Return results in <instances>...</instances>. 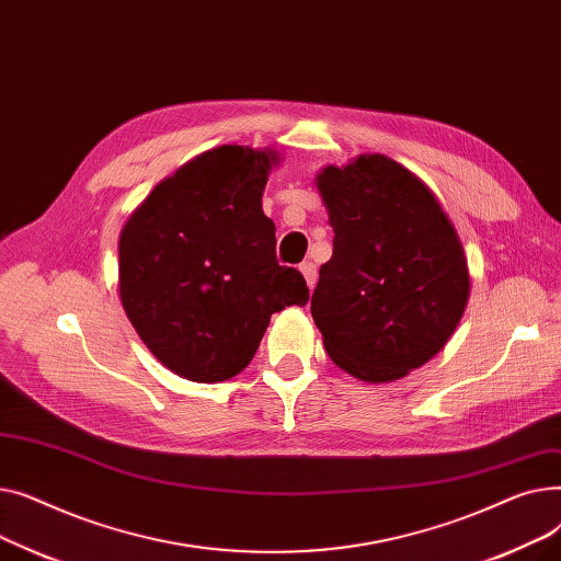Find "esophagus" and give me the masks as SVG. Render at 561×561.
I'll return each instance as SVG.
<instances>
[{
	"mask_svg": "<svg viewBox=\"0 0 561 561\" xmlns=\"http://www.w3.org/2000/svg\"><path fill=\"white\" fill-rule=\"evenodd\" d=\"M300 273L305 275V279H307V286L313 290V286H316V282H318L316 263H311V261H305V263H300Z\"/></svg>",
	"mask_w": 561,
	"mask_h": 561,
	"instance_id": "obj_1",
	"label": "esophagus"
}]
</instances>
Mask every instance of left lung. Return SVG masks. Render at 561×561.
Segmentation results:
<instances>
[{"label": "left lung", "mask_w": 561, "mask_h": 561, "mask_svg": "<svg viewBox=\"0 0 561 561\" xmlns=\"http://www.w3.org/2000/svg\"><path fill=\"white\" fill-rule=\"evenodd\" d=\"M334 229L311 316L328 355L370 385L427 364L463 316L470 277L434 193L398 161L362 154L316 176Z\"/></svg>", "instance_id": "1"}]
</instances>
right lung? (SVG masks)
Instances as JSON below:
<instances>
[{
  "mask_svg": "<svg viewBox=\"0 0 561 561\" xmlns=\"http://www.w3.org/2000/svg\"><path fill=\"white\" fill-rule=\"evenodd\" d=\"M273 150L222 145L163 180L121 233V300L152 355L191 381L239 375L271 316L307 305L300 271L279 265L261 195Z\"/></svg>",
  "mask_w": 561,
  "mask_h": 561,
  "instance_id": "add662e5",
  "label": "right lung"
}]
</instances>
